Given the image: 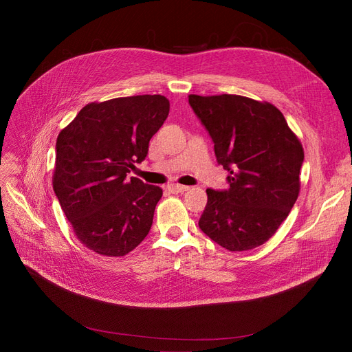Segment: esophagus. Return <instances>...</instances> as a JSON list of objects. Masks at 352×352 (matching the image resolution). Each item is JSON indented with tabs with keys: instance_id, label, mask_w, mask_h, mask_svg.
I'll return each instance as SVG.
<instances>
[{
	"instance_id": "obj_1",
	"label": "esophagus",
	"mask_w": 352,
	"mask_h": 352,
	"mask_svg": "<svg viewBox=\"0 0 352 352\" xmlns=\"http://www.w3.org/2000/svg\"><path fill=\"white\" fill-rule=\"evenodd\" d=\"M170 190L173 192H177V194H181V192H186L190 190V187L187 186H178V184H174V186H170Z\"/></svg>"
}]
</instances>
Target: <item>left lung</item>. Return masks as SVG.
Wrapping results in <instances>:
<instances>
[{"instance_id":"1","label":"left lung","mask_w":352,"mask_h":352,"mask_svg":"<svg viewBox=\"0 0 352 352\" xmlns=\"http://www.w3.org/2000/svg\"><path fill=\"white\" fill-rule=\"evenodd\" d=\"M230 188H208L199 228L228 251L260 247L276 232L300 194L304 150L281 111L270 102L191 94Z\"/></svg>"}]
</instances>
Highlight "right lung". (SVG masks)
I'll return each instance as SVG.
<instances>
[{"label":"right lung","mask_w":352,"mask_h":352,"mask_svg":"<svg viewBox=\"0 0 352 352\" xmlns=\"http://www.w3.org/2000/svg\"><path fill=\"white\" fill-rule=\"evenodd\" d=\"M170 113L164 96L87 104L58 134L54 192L80 241L122 256L150 232L162 190L126 178Z\"/></svg>","instance_id":"add662e5"}]
</instances>
